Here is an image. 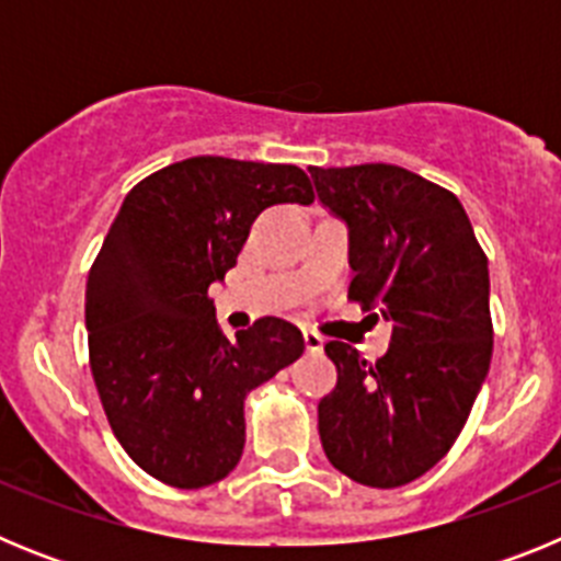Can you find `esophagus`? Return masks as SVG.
Wrapping results in <instances>:
<instances>
[{"mask_svg": "<svg viewBox=\"0 0 561 561\" xmlns=\"http://www.w3.org/2000/svg\"><path fill=\"white\" fill-rule=\"evenodd\" d=\"M304 342H306V351H311V354H320V351H323V336L317 334V331L304 329Z\"/></svg>", "mask_w": 561, "mask_h": 561, "instance_id": "esophagus-1", "label": "esophagus"}]
</instances>
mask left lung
Wrapping results in <instances>:
<instances>
[{"label": "left lung", "instance_id": "obj_1", "mask_svg": "<svg viewBox=\"0 0 561 561\" xmlns=\"http://www.w3.org/2000/svg\"><path fill=\"white\" fill-rule=\"evenodd\" d=\"M348 225V300L393 325L368 362L325 342L336 388L320 399L325 458L351 480L396 489L453 449L492 362L489 257L455 193L385 162L309 168Z\"/></svg>", "mask_w": 561, "mask_h": 561}]
</instances>
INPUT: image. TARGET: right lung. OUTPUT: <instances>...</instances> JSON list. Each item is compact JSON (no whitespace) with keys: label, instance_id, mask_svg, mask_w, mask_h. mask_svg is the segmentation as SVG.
I'll return each instance as SVG.
<instances>
[{"label":"right lung","instance_id":"1","mask_svg":"<svg viewBox=\"0 0 561 561\" xmlns=\"http://www.w3.org/2000/svg\"><path fill=\"white\" fill-rule=\"evenodd\" d=\"M297 165L191 157L128 191L87 277L89 368L114 438L173 489L227 478L244 453V399L304 354L261 317L225 336L207 295L257 213L311 205Z\"/></svg>","mask_w":561,"mask_h":561}]
</instances>
